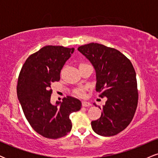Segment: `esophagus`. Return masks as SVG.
Here are the masks:
<instances>
[{"instance_id": "1", "label": "esophagus", "mask_w": 158, "mask_h": 158, "mask_svg": "<svg viewBox=\"0 0 158 158\" xmlns=\"http://www.w3.org/2000/svg\"><path fill=\"white\" fill-rule=\"evenodd\" d=\"M81 105H82L83 107H88V106H91V104H90L89 102H87V101H82Z\"/></svg>"}]
</instances>
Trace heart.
I'll use <instances>...</instances> for the list:
<instances>
[{"instance_id": "1", "label": "heart", "mask_w": 158, "mask_h": 158, "mask_svg": "<svg viewBox=\"0 0 158 158\" xmlns=\"http://www.w3.org/2000/svg\"><path fill=\"white\" fill-rule=\"evenodd\" d=\"M76 94H77L78 96H79V97H81V96L84 95V88H79V89H77L76 90Z\"/></svg>"}]
</instances>
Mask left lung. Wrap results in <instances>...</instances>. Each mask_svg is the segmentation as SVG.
<instances>
[{"label": "left lung", "instance_id": "left-lung-1", "mask_svg": "<svg viewBox=\"0 0 158 158\" xmlns=\"http://www.w3.org/2000/svg\"><path fill=\"white\" fill-rule=\"evenodd\" d=\"M78 50L95 69L99 97H107L101 117L91 122L92 128L105 137L117 135L131 122L137 109L138 90L135 68L122 52L103 44L90 43L79 47Z\"/></svg>", "mask_w": 158, "mask_h": 158}]
</instances>
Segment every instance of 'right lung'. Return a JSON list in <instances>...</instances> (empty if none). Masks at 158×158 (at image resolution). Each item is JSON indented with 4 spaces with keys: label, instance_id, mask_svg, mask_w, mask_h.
<instances>
[{
    "label": "right lung",
    "instance_id": "right-lung-1",
    "mask_svg": "<svg viewBox=\"0 0 158 158\" xmlns=\"http://www.w3.org/2000/svg\"><path fill=\"white\" fill-rule=\"evenodd\" d=\"M74 48L48 45L27 58L20 71L17 95L25 117L38 134L49 139L64 137L71 131L70 114L81 109L80 100L64 97L50 102L52 82L60 79L61 70Z\"/></svg>",
    "mask_w": 158,
    "mask_h": 158
}]
</instances>
